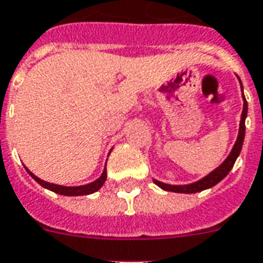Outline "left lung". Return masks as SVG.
<instances>
[{"label": "left lung", "mask_w": 263, "mask_h": 263, "mask_svg": "<svg viewBox=\"0 0 263 263\" xmlns=\"http://www.w3.org/2000/svg\"><path fill=\"white\" fill-rule=\"evenodd\" d=\"M238 82L241 84V80L238 79ZM241 91H242V84H241ZM242 96V112H241V119H240V126H238V136H237V140L234 145H233L232 151L228 155V158L219 165L216 169L208 173L206 176H204L202 179L194 181V183H189V184H167V183H163V181H159L157 179H154V183L161 187L162 190L165 191H172V193H183V194H194V193H199V191H204L206 189H211L222 181L224 177L228 176L229 172L232 171V167L234 166V162L238 158L240 153H241L242 143H244V136H246V118L247 114H248V104H247L246 97H244V92Z\"/></svg>", "instance_id": "left-lung-1"}]
</instances>
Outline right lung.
<instances>
[{
  "label": "right lung",
  "mask_w": 263,
  "mask_h": 263,
  "mask_svg": "<svg viewBox=\"0 0 263 263\" xmlns=\"http://www.w3.org/2000/svg\"><path fill=\"white\" fill-rule=\"evenodd\" d=\"M25 169L27 171V173L30 175L33 179H34L37 183L40 185H43L44 189L49 191H54L57 194L61 195H68V197H79V195H88L92 194V193H96L101 189L104 183L106 180V163L105 167H104V171H102L101 176L98 177L97 180L91 181V183H88V184H83V185H61V184H54V183H48V181L41 180L40 177H37L34 173H31L26 166Z\"/></svg>",
  "instance_id": "right-lung-1"
}]
</instances>
